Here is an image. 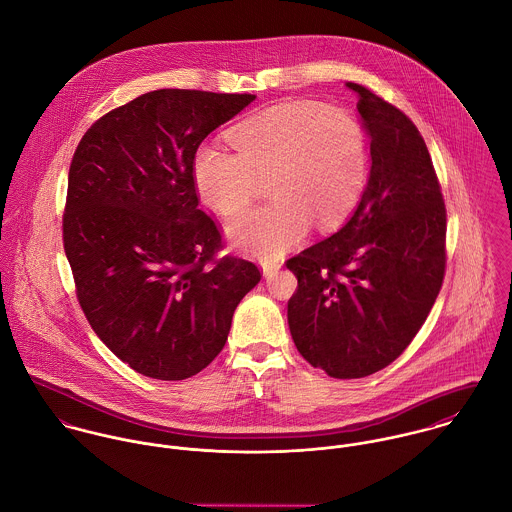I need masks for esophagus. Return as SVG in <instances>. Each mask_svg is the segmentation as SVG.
Segmentation results:
<instances>
[{
  "label": "esophagus",
  "mask_w": 512,
  "mask_h": 512,
  "mask_svg": "<svg viewBox=\"0 0 512 512\" xmlns=\"http://www.w3.org/2000/svg\"><path fill=\"white\" fill-rule=\"evenodd\" d=\"M261 269H263V277H265V279H273V277L279 273L281 265H279V263H263Z\"/></svg>",
  "instance_id": "esophagus-1"
}]
</instances>
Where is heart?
I'll use <instances>...</instances> for the list:
<instances>
[{"instance_id": "obj_1", "label": "heart", "mask_w": 512, "mask_h": 512, "mask_svg": "<svg viewBox=\"0 0 512 512\" xmlns=\"http://www.w3.org/2000/svg\"><path fill=\"white\" fill-rule=\"evenodd\" d=\"M235 154L204 142L192 158L198 196L221 215H237L269 180L273 204L227 227L239 251L279 259L316 223L332 231L358 204L370 172L368 136L342 106L295 101L259 110L227 134Z\"/></svg>"}]
</instances>
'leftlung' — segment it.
<instances>
[{"mask_svg": "<svg viewBox=\"0 0 512 512\" xmlns=\"http://www.w3.org/2000/svg\"><path fill=\"white\" fill-rule=\"evenodd\" d=\"M346 87L370 136L368 184L334 235L287 261L299 281L287 310L295 346L338 380L370 376L408 348L439 295L447 231L415 124L366 87Z\"/></svg>", "mask_w": 512, "mask_h": 512, "instance_id": "1", "label": "left lung"}]
</instances>
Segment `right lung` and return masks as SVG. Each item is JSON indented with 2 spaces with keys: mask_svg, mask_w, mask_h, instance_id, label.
<instances>
[{
  "mask_svg": "<svg viewBox=\"0 0 512 512\" xmlns=\"http://www.w3.org/2000/svg\"><path fill=\"white\" fill-rule=\"evenodd\" d=\"M255 95L160 89L99 118L71 170L63 243L97 336L154 380H186L223 350L241 299L261 281L198 209L192 158Z\"/></svg>",
  "mask_w": 512,
  "mask_h": 512,
  "instance_id": "add662e5",
  "label": "right lung"
}]
</instances>
